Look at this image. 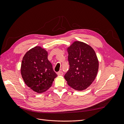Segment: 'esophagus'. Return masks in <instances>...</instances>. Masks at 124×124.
I'll return each mask as SVG.
<instances>
[{
    "mask_svg": "<svg viewBox=\"0 0 124 124\" xmlns=\"http://www.w3.org/2000/svg\"><path fill=\"white\" fill-rule=\"evenodd\" d=\"M57 74H58V76H62V75H63V72H62V71H59V72H57Z\"/></svg>",
    "mask_w": 124,
    "mask_h": 124,
    "instance_id": "34e87169",
    "label": "esophagus"
}]
</instances>
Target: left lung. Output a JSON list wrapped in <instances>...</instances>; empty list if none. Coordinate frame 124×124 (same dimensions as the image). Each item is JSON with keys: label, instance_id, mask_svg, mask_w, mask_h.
<instances>
[{"label": "left lung", "instance_id": "8db88e82", "mask_svg": "<svg viewBox=\"0 0 124 124\" xmlns=\"http://www.w3.org/2000/svg\"><path fill=\"white\" fill-rule=\"evenodd\" d=\"M67 51L70 68L64 78L71 87L83 91L92 84L98 73L97 55L91 46L80 41H75Z\"/></svg>", "mask_w": 124, "mask_h": 124}]
</instances>
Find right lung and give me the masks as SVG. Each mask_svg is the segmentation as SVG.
Returning <instances> with one entry per match:
<instances>
[{
	"label": "right lung",
	"instance_id": "obj_1",
	"mask_svg": "<svg viewBox=\"0 0 124 124\" xmlns=\"http://www.w3.org/2000/svg\"><path fill=\"white\" fill-rule=\"evenodd\" d=\"M47 55L44 48L36 46L25 54L22 62L21 71L24 82L38 93L47 91L57 76Z\"/></svg>",
	"mask_w": 124,
	"mask_h": 124
}]
</instances>
